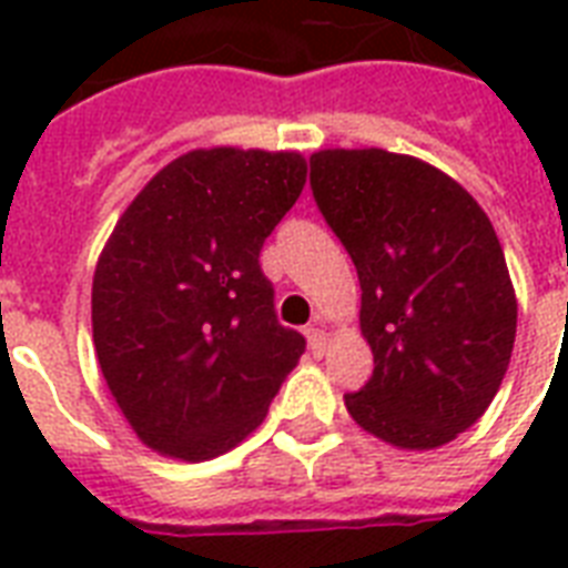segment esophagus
Segmentation results:
<instances>
[{
	"label": "esophagus",
	"mask_w": 568,
	"mask_h": 568,
	"mask_svg": "<svg viewBox=\"0 0 568 568\" xmlns=\"http://www.w3.org/2000/svg\"><path fill=\"white\" fill-rule=\"evenodd\" d=\"M306 338H310V347H312V354H324L329 347V342H333V336H329L327 329L324 327H310L306 329Z\"/></svg>",
	"instance_id": "esophagus-1"
}]
</instances>
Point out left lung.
I'll list each match as a JSON object with an SVG mask.
<instances>
[{
	"label": "left lung",
	"instance_id": "8db88e82",
	"mask_svg": "<svg viewBox=\"0 0 568 568\" xmlns=\"http://www.w3.org/2000/svg\"><path fill=\"white\" fill-rule=\"evenodd\" d=\"M310 164L321 214L359 274L374 354L347 413L392 448H442L493 404L516 342L519 303L493 221L415 155L336 146Z\"/></svg>",
	"mask_w": 568,
	"mask_h": 568
}]
</instances>
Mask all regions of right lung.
I'll list each match as a JSON object with an SVG mask.
<instances>
[{"label": "right lung", "mask_w": 568, "mask_h": 568, "mask_svg": "<svg viewBox=\"0 0 568 568\" xmlns=\"http://www.w3.org/2000/svg\"><path fill=\"white\" fill-rule=\"evenodd\" d=\"M306 185L297 150H191L114 223L93 271L97 363L146 448L203 463L265 422L301 359L258 250Z\"/></svg>", "instance_id": "add662e5"}]
</instances>
